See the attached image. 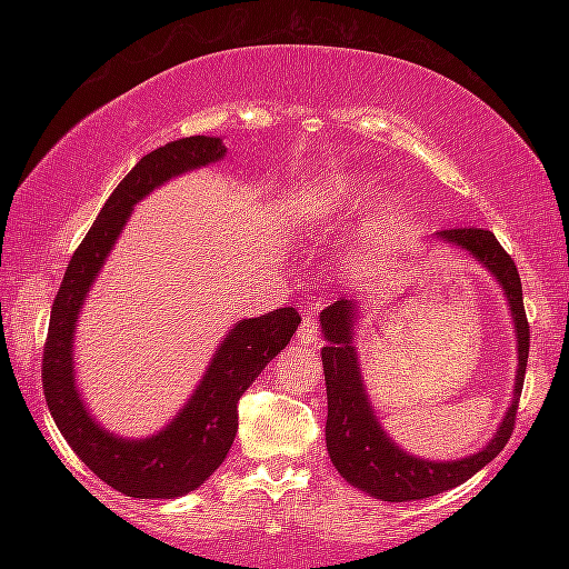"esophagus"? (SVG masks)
<instances>
[{
	"mask_svg": "<svg viewBox=\"0 0 569 569\" xmlns=\"http://www.w3.org/2000/svg\"><path fill=\"white\" fill-rule=\"evenodd\" d=\"M298 341H301V346L308 351L321 349V329H319V321H316L313 311L303 313L301 329H298Z\"/></svg>",
	"mask_w": 569,
	"mask_h": 569,
	"instance_id": "esophagus-1",
	"label": "esophagus"
}]
</instances>
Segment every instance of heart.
I'll return each instance as SVG.
<instances>
[{
  "label": "heart",
  "instance_id": "heart-1",
  "mask_svg": "<svg viewBox=\"0 0 569 569\" xmlns=\"http://www.w3.org/2000/svg\"><path fill=\"white\" fill-rule=\"evenodd\" d=\"M356 203H359V192L351 188V182L343 178H326L311 182L303 190L298 213L303 218H331Z\"/></svg>",
  "mask_w": 569,
  "mask_h": 569
}]
</instances>
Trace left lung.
I'll list each match as a JSON object with an SVG mask.
<instances>
[{
	"instance_id": "left-lung-1",
	"label": "left lung",
	"mask_w": 569,
	"mask_h": 569,
	"mask_svg": "<svg viewBox=\"0 0 569 569\" xmlns=\"http://www.w3.org/2000/svg\"><path fill=\"white\" fill-rule=\"evenodd\" d=\"M439 240L461 248L465 253L492 273L507 296L517 333V379L512 403L499 423L489 445L477 455L451 461H429L407 455L381 429L371 401L366 397L361 381L359 353L353 346V326L359 316V296L341 298L323 308L321 329L326 346L321 349L326 399H329V417H326V449L339 475L361 492L381 502H411L427 499L459 487L461 481L475 477L487 467L512 437L519 397H522L525 369L529 356V323L522 301V281H519L512 256L499 246L492 230L485 228H449L439 230Z\"/></svg>"
}]
</instances>
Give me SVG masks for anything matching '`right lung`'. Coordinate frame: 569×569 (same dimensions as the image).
Masks as SVG:
<instances>
[{
	"mask_svg": "<svg viewBox=\"0 0 569 569\" xmlns=\"http://www.w3.org/2000/svg\"><path fill=\"white\" fill-rule=\"evenodd\" d=\"M226 156L220 138L192 134L140 158L100 210L67 266L54 296L42 356L44 399L57 429L74 455L104 485L138 499H176L198 489L223 465L238 431V401L273 356L286 349L301 316L276 308L258 319L238 321L220 341L208 371L186 407L166 429L146 439H122L90 417L74 379V326L94 278L108 261L134 203L180 172L218 162Z\"/></svg>",
	"mask_w": 569,
	"mask_h": 569,
	"instance_id": "obj_1",
	"label": "right lung"
}]
</instances>
